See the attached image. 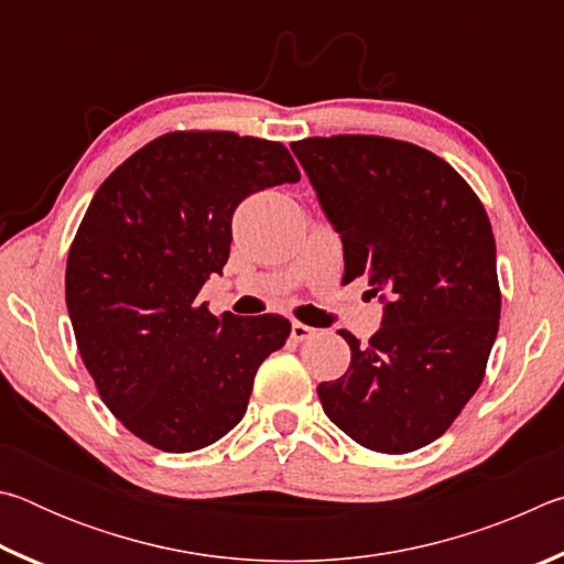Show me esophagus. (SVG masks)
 <instances>
[{
    "mask_svg": "<svg viewBox=\"0 0 564 564\" xmlns=\"http://www.w3.org/2000/svg\"><path fill=\"white\" fill-rule=\"evenodd\" d=\"M313 336H316V328L305 326V323H299V321L291 323V338H293V340L303 343V340H308V338H313Z\"/></svg>",
    "mask_w": 564,
    "mask_h": 564,
    "instance_id": "34e87169",
    "label": "esophagus"
}]
</instances>
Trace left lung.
Returning a JSON list of instances; mask_svg holds the SVG:
<instances>
[{
    "label": "left lung",
    "mask_w": 564,
    "mask_h": 564,
    "mask_svg": "<svg viewBox=\"0 0 564 564\" xmlns=\"http://www.w3.org/2000/svg\"><path fill=\"white\" fill-rule=\"evenodd\" d=\"M340 234L343 283L366 275L383 326L350 366L318 386L343 433L376 453L441 437L480 388L500 326L495 236L480 198L433 151L338 133L291 144Z\"/></svg>",
    "instance_id": "1"
}]
</instances>
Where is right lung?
Listing matches in <instances>:
<instances>
[{
    "label": "right lung",
    "mask_w": 564,
    "mask_h": 564,
    "mask_svg": "<svg viewBox=\"0 0 564 564\" xmlns=\"http://www.w3.org/2000/svg\"><path fill=\"white\" fill-rule=\"evenodd\" d=\"M299 178L279 141L171 131L94 194L66 261V308L104 405L144 443L194 453L243 417L291 323L214 316L196 295L228 261L236 206Z\"/></svg>",
    "instance_id": "obj_1"
}]
</instances>
